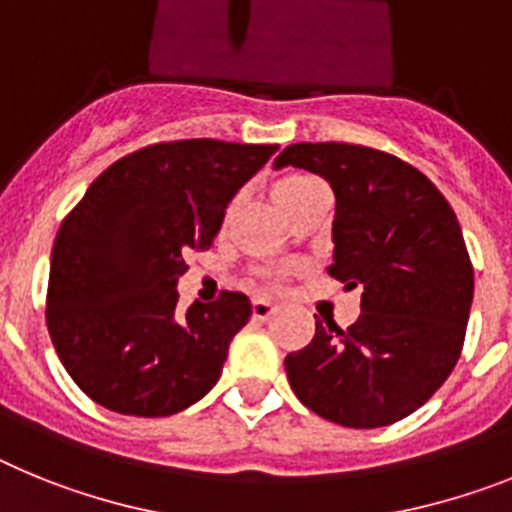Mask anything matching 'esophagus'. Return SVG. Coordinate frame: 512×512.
<instances>
[{
    "label": "esophagus",
    "instance_id": "esophagus-1",
    "mask_svg": "<svg viewBox=\"0 0 512 512\" xmlns=\"http://www.w3.org/2000/svg\"><path fill=\"white\" fill-rule=\"evenodd\" d=\"M275 306L270 304V301H262V299H255L252 301V317L260 319V322H265V319H270L275 314Z\"/></svg>",
    "mask_w": 512,
    "mask_h": 512
}]
</instances>
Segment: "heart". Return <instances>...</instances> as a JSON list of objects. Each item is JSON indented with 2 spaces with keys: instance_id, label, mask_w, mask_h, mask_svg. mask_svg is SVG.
<instances>
[{
  "instance_id": "obj_1",
  "label": "heart",
  "mask_w": 512,
  "mask_h": 512,
  "mask_svg": "<svg viewBox=\"0 0 512 512\" xmlns=\"http://www.w3.org/2000/svg\"><path fill=\"white\" fill-rule=\"evenodd\" d=\"M317 188H322V185H319V180H314L311 175H299V172H293V175L278 177V180L270 185V198H273V203L278 206V211H281L283 216L288 219L293 208L299 206L306 195ZM265 281H268L273 288H278L286 283V273H270V275H265Z\"/></svg>"
}]
</instances>
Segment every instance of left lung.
Segmentation results:
<instances>
[{"mask_svg":"<svg viewBox=\"0 0 512 512\" xmlns=\"http://www.w3.org/2000/svg\"><path fill=\"white\" fill-rule=\"evenodd\" d=\"M304 167L335 190L330 275L363 288L361 317L286 355L293 394L345 428H384L420 410L464 348L474 268L459 219L428 177L361 144H293L275 167Z\"/></svg>","mask_w":512,"mask_h":512,"instance_id":"1","label":"left lung"}]
</instances>
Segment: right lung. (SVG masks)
Returning <instances> with one entry per match:
<instances>
[{
	"label": "right lung",
	"instance_id": "1",
	"mask_svg": "<svg viewBox=\"0 0 512 512\" xmlns=\"http://www.w3.org/2000/svg\"><path fill=\"white\" fill-rule=\"evenodd\" d=\"M275 144H149L102 172L66 213L51 252L46 324L74 384L113 412L167 417L219 381L244 293L177 311L190 250H208L231 195Z\"/></svg>",
	"mask_w": 512,
	"mask_h": 512
}]
</instances>
